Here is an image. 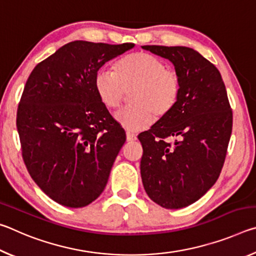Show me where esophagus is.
Here are the masks:
<instances>
[{"mask_svg":"<svg viewBox=\"0 0 256 256\" xmlns=\"http://www.w3.org/2000/svg\"><path fill=\"white\" fill-rule=\"evenodd\" d=\"M126 140L128 142H132V141H136V136L132 132H126Z\"/></svg>","mask_w":256,"mask_h":256,"instance_id":"34e87169","label":"esophagus"}]
</instances>
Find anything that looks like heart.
Listing matches in <instances>:
<instances>
[{"label":"heart","mask_w":256,"mask_h":256,"mask_svg":"<svg viewBox=\"0 0 256 256\" xmlns=\"http://www.w3.org/2000/svg\"><path fill=\"white\" fill-rule=\"evenodd\" d=\"M115 72L100 68L94 76V89L108 110L122 106L126 92L132 104L116 115L125 128L140 131L154 118L170 112L178 100L180 79L174 70L166 68L162 60L146 52L124 56L115 64Z\"/></svg>","instance_id":"1"}]
</instances>
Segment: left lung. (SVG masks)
<instances>
[{
	"label": "left lung",
	"instance_id": "8db88e82",
	"mask_svg": "<svg viewBox=\"0 0 256 256\" xmlns=\"http://www.w3.org/2000/svg\"><path fill=\"white\" fill-rule=\"evenodd\" d=\"M142 48L174 64L180 79L175 107L138 136L144 154L141 178L146 194L166 209L198 201L218 180L232 130V110L222 74L214 64L184 46ZM177 137L174 145L166 141Z\"/></svg>",
	"mask_w": 256,
	"mask_h": 256
}]
</instances>
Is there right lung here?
Wrapping results in <instances>:
<instances>
[{
    "label": "right lung",
    "mask_w": 256,
    "mask_h": 256,
    "mask_svg": "<svg viewBox=\"0 0 256 256\" xmlns=\"http://www.w3.org/2000/svg\"><path fill=\"white\" fill-rule=\"evenodd\" d=\"M134 47L76 40L30 73L16 128L28 172L52 200L82 208L100 196L126 134L94 89L104 64Z\"/></svg>",
    "instance_id": "obj_1"
}]
</instances>
